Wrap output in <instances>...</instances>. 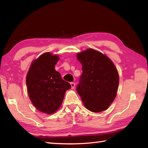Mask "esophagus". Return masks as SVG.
Masks as SVG:
<instances>
[{"label": "esophagus", "mask_w": 148, "mask_h": 148, "mask_svg": "<svg viewBox=\"0 0 148 148\" xmlns=\"http://www.w3.org/2000/svg\"><path fill=\"white\" fill-rule=\"evenodd\" d=\"M71 85L72 89H74V87H75V83H74V82H71Z\"/></svg>", "instance_id": "obj_1"}]
</instances>
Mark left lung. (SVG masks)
Here are the masks:
<instances>
[{
  "mask_svg": "<svg viewBox=\"0 0 148 148\" xmlns=\"http://www.w3.org/2000/svg\"><path fill=\"white\" fill-rule=\"evenodd\" d=\"M82 74L76 87L87 110L100 112L106 110L116 96L119 75L111 60L100 52L88 49L77 55Z\"/></svg>",
  "mask_w": 148,
  "mask_h": 148,
  "instance_id": "left-lung-1",
  "label": "left lung"
}]
</instances>
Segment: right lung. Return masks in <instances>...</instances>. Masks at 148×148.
<instances>
[{
    "instance_id": "right-lung-1",
    "label": "right lung",
    "mask_w": 148,
    "mask_h": 148,
    "mask_svg": "<svg viewBox=\"0 0 148 148\" xmlns=\"http://www.w3.org/2000/svg\"><path fill=\"white\" fill-rule=\"evenodd\" d=\"M59 57L49 52L42 54L30 67L26 77L29 98L37 109L51 114L61 106L66 90L71 86L61 78L55 65Z\"/></svg>"
}]
</instances>
